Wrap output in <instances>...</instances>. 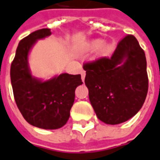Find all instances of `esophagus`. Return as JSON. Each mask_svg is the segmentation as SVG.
<instances>
[{
    "label": "esophagus",
    "instance_id": "esophagus-1",
    "mask_svg": "<svg viewBox=\"0 0 160 160\" xmlns=\"http://www.w3.org/2000/svg\"><path fill=\"white\" fill-rule=\"evenodd\" d=\"M85 76H86L85 71H81V79H82V81H84V80H85Z\"/></svg>",
    "mask_w": 160,
    "mask_h": 160
}]
</instances>
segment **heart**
<instances>
[{"instance_id":"1","label":"heart","mask_w":160,"mask_h":160,"mask_svg":"<svg viewBox=\"0 0 160 160\" xmlns=\"http://www.w3.org/2000/svg\"><path fill=\"white\" fill-rule=\"evenodd\" d=\"M86 50L95 51L97 49L99 58H107L114 50V45L111 42H102L101 39L91 40L86 44Z\"/></svg>"}]
</instances>
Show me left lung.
<instances>
[{
  "instance_id": "obj_1",
  "label": "left lung",
  "mask_w": 160,
  "mask_h": 160,
  "mask_svg": "<svg viewBox=\"0 0 160 160\" xmlns=\"http://www.w3.org/2000/svg\"><path fill=\"white\" fill-rule=\"evenodd\" d=\"M85 84L97 118L105 124L123 123L140 111L148 92L144 51L135 36L121 40L111 58L85 63Z\"/></svg>"
}]
</instances>
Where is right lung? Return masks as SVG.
<instances>
[{"instance_id": "obj_1", "label": "right lung", "mask_w": 160, "mask_h": 160, "mask_svg": "<svg viewBox=\"0 0 160 160\" xmlns=\"http://www.w3.org/2000/svg\"><path fill=\"white\" fill-rule=\"evenodd\" d=\"M51 35L50 29L35 31L20 41L10 67L15 101L25 120L42 129H58L66 124L74 102L80 74L61 73L48 80L32 74L29 54L39 40Z\"/></svg>"}]
</instances>
